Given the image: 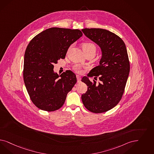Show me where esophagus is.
<instances>
[{
  "instance_id": "esophagus-1",
  "label": "esophagus",
  "mask_w": 154,
  "mask_h": 154,
  "mask_svg": "<svg viewBox=\"0 0 154 154\" xmlns=\"http://www.w3.org/2000/svg\"><path fill=\"white\" fill-rule=\"evenodd\" d=\"M76 77H77V82H78V83H80V82H81V77H80V75H76Z\"/></svg>"
}]
</instances>
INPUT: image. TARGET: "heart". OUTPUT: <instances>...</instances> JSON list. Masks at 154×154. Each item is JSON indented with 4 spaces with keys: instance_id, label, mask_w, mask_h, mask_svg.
I'll list each match as a JSON object with an SVG mask.
<instances>
[{
    "instance_id": "obj_1",
    "label": "heart",
    "mask_w": 154,
    "mask_h": 154,
    "mask_svg": "<svg viewBox=\"0 0 154 154\" xmlns=\"http://www.w3.org/2000/svg\"><path fill=\"white\" fill-rule=\"evenodd\" d=\"M82 49H83V51H84L85 53L93 52V53L96 54L97 48H96V45L94 44H93V42H84L82 45ZM73 69L77 73H81V69L80 66H78V65L74 66Z\"/></svg>"
}]
</instances>
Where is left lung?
I'll use <instances>...</instances> for the list:
<instances>
[{
	"mask_svg": "<svg viewBox=\"0 0 154 154\" xmlns=\"http://www.w3.org/2000/svg\"><path fill=\"white\" fill-rule=\"evenodd\" d=\"M85 36L96 43L102 52L100 65L90 70L88 77H98L100 82H91L84 76L81 81L88 90L81 96L85 107L90 112L101 113L111 110L122 98L130 72L127 49L122 38L101 28H85Z\"/></svg>",
	"mask_w": 154,
	"mask_h": 154,
	"instance_id": "obj_1",
	"label": "left lung"
}]
</instances>
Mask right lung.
I'll return each mask as SVG.
<instances>
[{
  "instance_id": "1",
  "label": "right lung",
  "mask_w": 154,
  "mask_h": 154,
  "mask_svg": "<svg viewBox=\"0 0 154 154\" xmlns=\"http://www.w3.org/2000/svg\"><path fill=\"white\" fill-rule=\"evenodd\" d=\"M82 36L79 29L52 27L38 33L27 46L23 78L28 93L40 109L53 112L64 105L67 94L77 82L75 74L53 71L54 64L65 58L70 45Z\"/></svg>"
}]
</instances>
